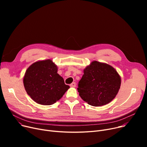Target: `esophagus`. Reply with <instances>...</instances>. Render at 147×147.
I'll list each match as a JSON object with an SVG mask.
<instances>
[{"instance_id":"esophagus-1","label":"esophagus","mask_w":147,"mask_h":147,"mask_svg":"<svg viewBox=\"0 0 147 147\" xmlns=\"http://www.w3.org/2000/svg\"><path fill=\"white\" fill-rule=\"evenodd\" d=\"M76 83L75 82H73L72 83H71L70 84H69V86H70V87H72V88H74L76 87Z\"/></svg>"}]
</instances>
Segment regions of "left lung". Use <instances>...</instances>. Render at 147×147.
<instances>
[{"instance_id":"8db88e82","label":"left lung","mask_w":147,"mask_h":147,"mask_svg":"<svg viewBox=\"0 0 147 147\" xmlns=\"http://www.w3.org/2000/svg\"><path fill=\"white\" fill-rule=\"evenodd\" d=\"M78 90L84 101L100 107L110 102L120 88L121 78L110 65L94 61L83 70Z\"/></svg>"}]
</instances>
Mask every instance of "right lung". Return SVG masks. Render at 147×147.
<instances>
[{"instance_id":"add662e5","label":"right lung","mask_w":147,"mask_h":147,"mask_svg":"<svg viewBox=\"0 0 147 147\" xmlns=\"http://www.w3.org/2000/svg\"><path fill=\"white\" fill-rule=\"evenodd\" d=\"M51 59L38 61L26 71L23 83L27 94L36 103L50 105L59 100L69 88L58 73Z\"/></svg>"}]
</instances>
